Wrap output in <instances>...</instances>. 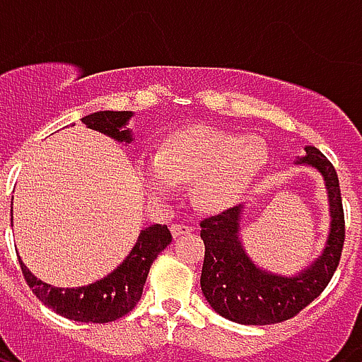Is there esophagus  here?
<instances>
[{"label":"esophagus","instance_id":"obj_1","mask_svg":"<svg viewBox=\"0 0 362 362\" xmlns=\"http://www.w3.org/2000/svg\"><path fill=\"white\" fill-rule=\"evenodd\" d=\"M170 232H173L174 238H180V235L192 234V232H194V228H192V226H188V224H173V226H170Z\"/></svg>","mask_w":362,"mask_h":362}]
</instances>
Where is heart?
I'll list each match as a JSON object with an SVG mask.
<instances>
[{
    "label": "heart",
    "instance_id": "heart-1",
    "mask_svg": "<svg viewBox=\"0 0 362 362\" xmlns=\"http://www.w3.org/2000/svg\"><path fill=\"white\" fill-rule=\"evenodd\" d=\"M267 159L257 138L211 127L174 130L153 159L140 165V178L151 194L170 195L176 182H192V197L203 211H224L249 188Z\"/></svg>",
    "mask_w": 362,
    "mask_h": 362
}]
</instances>
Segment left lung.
<instances>
[{
    "label": "left lung",
    "instance_id": "obj_1",
    "mask_svg": "<svg viewBox=\"0 0 362 362\" xmlns=\"http://www.w3.org/2000/svg\"><path fill=\"white\" fill-rule=\"evenodd\" d=\"M293 163L315 168L322 176L330 213V230L322 253L305 269L286 276L259 267L249 257L242 242L243 205L202 222L205 243L202 291L207 303L232 322L263 326L296 317L322 293L338 269L345 224L336 168L313 146L305 147V157H297Z\"/></svg>",
    "mask_w": 362,
    "mask_h": 362
}]
</instances>
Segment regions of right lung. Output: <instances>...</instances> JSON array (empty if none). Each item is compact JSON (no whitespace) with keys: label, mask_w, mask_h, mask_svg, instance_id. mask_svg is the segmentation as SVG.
Segmentation results:
<instances>
[{"label":"right lung","mask_w":362,"mask_h":362,"mask_svg":"<svg viewBox=\"0 0 362 362\" xmlns=\"http://www.w3.org/2000/svg\"><path fill=\"white\" fill-rule=\"evenodd\" d=\"M132 117V111H98L82 117V122L95 132L105 134L115 141L128 146L134 141L132 130L128 128ZM11 224H13V207H11ZM170 242L173 235L168 232L167 224H151L141 230L132 251L111 274L88 286L66 288V290L42 282L26 269L21 257L18 263L26 284L30 286L36 297L57 315L76 322L103 324L124 317L128 310L136 307V303L140 301L151 264Z\"/></svg>","instance_id":"add662e5"}]
</instances>
